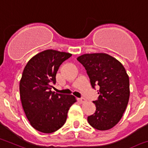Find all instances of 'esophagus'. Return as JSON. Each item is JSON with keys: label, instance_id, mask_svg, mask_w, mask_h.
Masks as SVG:
<instances>
[{"label": "esophagus", "instance_id": "34e87169", "mask_svg": "<svg viewBox=\"0 0 148 148\" xmlns=\"http://www.w3.org/2000/svg\"><path fill=\"white\" fill-rule=\"evenodd\" d=\"M78 101H79L81 103H83L86 102V100H85L84 98H83V97H81V98H79V99H78Z\"/></svg>", "mask_w": 148, "mask_h": 148}]
</instances>
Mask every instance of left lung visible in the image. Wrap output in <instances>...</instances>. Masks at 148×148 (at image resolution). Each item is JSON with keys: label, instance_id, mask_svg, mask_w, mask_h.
<instances>
[{"label": "left lung", "instance_id": "left-lung-1", "mask_svg": "<svg viewBox=\"0 0 148 148\" xmlns=\"http://www.w3.org/2000/svg\"><path fill=\"white\" fill-rule=\"evenodd\" d=\"M86 70L93 89L100 86L93 101L96 111L87 117L91 126L100 131L115 126L125 111L130 96L129 77L121 63L106 53L84 54L77 58Z\"/></svg>", "mask_w": 148, "mask_h": 148}]
</instances>
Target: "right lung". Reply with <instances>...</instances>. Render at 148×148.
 Segmentation results:
<instances>
[{
	"mask_svg": "<svg viewBox=\"0 0 148 148\" xmlns=\"http://www.w3.org/2000/svg\"><path fill=\"white\" fill-rule=\"evenodd\" d=\"M72 54L46 50L30 59L20 82V94L23 110L32 126L50 134L62 128L70 107L76 99L73 95L51 91L60 65Z\"/></svg>",
	"mask_w": 148,
	"mask_h": 148,
	"instance_id": "obj_1",
	"label": "right lung"
}]
</instances>
